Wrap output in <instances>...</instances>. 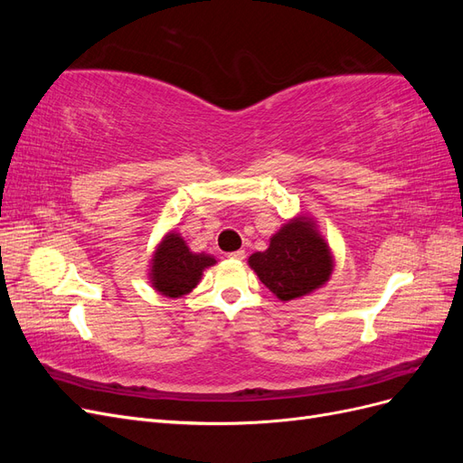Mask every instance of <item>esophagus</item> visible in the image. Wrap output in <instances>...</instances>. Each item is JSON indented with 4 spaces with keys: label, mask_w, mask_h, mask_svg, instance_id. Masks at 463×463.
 <instances>
[{
    "label": "esophagus",
    "mask_w": 463,
    "mask_h": 463,
    "mask_svg": "<svg viewBox=\"0 0 463 463\" xmlns=\"http://www.w3.org/2000/svg\"><path fill=\"white\" fill-rule=\"evenodd\" d=\"M228 257H230V259H233V260H243V259H245V250H243V249H240V250H233V253H230Z\"/></svg>",
    "instance_id": "34e87169"
}]
</instances>
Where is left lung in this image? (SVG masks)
Here are the masks:
<instances>
[{
	"label": "left lung",
	"mask_w": 463,
	"mask_h": 463,
	"mask_svg": "<svg viewBox=\"0 0 463 463\" xmlns=\"http://www.w3.org/2000/svg\"><path fill=\"white\" fill-rule=\"evenodd\" d=\"M249 264L282 301L307 296L325 284L332 272L328 245L303 216L288 222L264 253L249 257Z\"/></svg>",
	"instance_id": "obj_1"
}]
</instances>
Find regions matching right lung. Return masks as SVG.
<instances>
[{
    "instance_id": "right-lung-1",
    "label": "right lung",
    "mask_w": 463,
    "mask_h": 463,
    "mask_svg": "<svg viewBox=\"0 0 463 463\" xmlns=\"http://www.w3.org/2000/svg\"><path fill=\"white\" fill-rule=\"evenodd\" d=\"M216 260L210 255H194L177 233L164 237L152 259V286L167 298H181L199 284L206 266Z\"/></svg>"
}]
</instances>
